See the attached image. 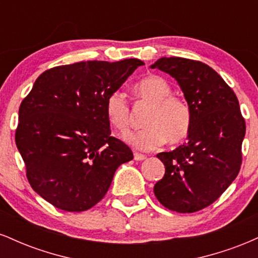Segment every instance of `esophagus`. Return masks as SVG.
<instances>
[{"label":"esophagus","mask_w":258,"mask_h":258,"mask_svg":"<svg viewBox=\"0 0 258 258\" xmlns=\"http://www.w3.org/2000/svg\"><path fill=\"white\" fill-rule=\"evenodd\" d=\"M135 160L136 161H142V160H146L147 156L143 155V154H139V153H135Z\"/></svg>","instance_id":"1"}]
</instances>
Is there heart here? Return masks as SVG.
<instances>
[{
  "instance_id": "heart-1",
  "label": "heart",
  "mask_w": 258,
  "mask_h": 258,
  "mask_svg": "<svg viewBox=\"0 0 258 258\" xmlns=\"http://www.w3.org/2000/svg\"><path fill=\"white\" fill-rule=\"evenodd\" d=\"M137 105H148L146 128L123 136L136 149L153 150L165 141L177 144L186 138L191 127V109L186 100L171 94V86L164 78L149 75L133 87ZM105 116L116 131L125 133L133 122V110L125 94L112 92L105 100Z\"/></svg>"
}]
</instances>
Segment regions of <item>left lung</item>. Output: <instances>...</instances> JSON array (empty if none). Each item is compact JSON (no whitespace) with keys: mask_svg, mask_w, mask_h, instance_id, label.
I'll list each match as a JSON object with an SVG mask.
<instances>
[{"mask_svg":"<svg viewBox=\"0 0 258 258\" xmlns=\"http://www.w3.org/2000/svg\"><path fill=\"white\" fill-rule=\"evenodd\" d=\"M152 68L177 80L193 115L188 141L156 155L165 174L154 193L171 211L191 214L215 203L236 178L246 125L235 93L207 64L171 57Z\"/></svg>","mask_w":258,"mask_h":258,"instance_id":"left-lung-1","label":"left lung"}]
</instances>
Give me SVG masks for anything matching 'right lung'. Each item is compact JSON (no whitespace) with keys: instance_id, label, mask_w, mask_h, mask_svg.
Instances as JSON below:
<instances>
[{"instance_id":"add662e5","label":"right lung","mask_w":258,"mask_h":258,"mask_svg":"<svg viewBox=\"0 0 258 258\" xmlns=\"http://www.w3.org/2000/svg\"><path fill=\"white\" fill-rule=\"evenodd\" d=\"M138 59L87 60L46 70L19 108L16 144L31 188L53 206L81 212L104 198L132 150L110 136L105 100Z\"/></svg>"}]
</instances>
